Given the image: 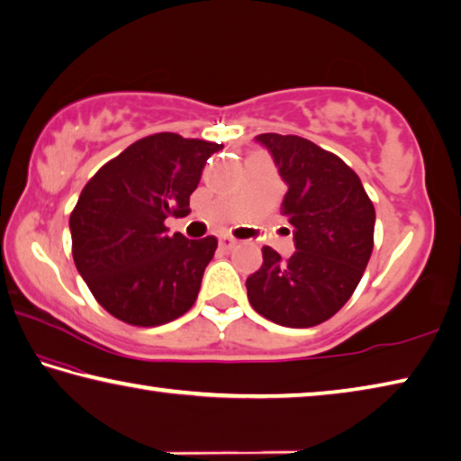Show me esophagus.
Here are the masks:
<instances>
[{
    "label": "esophagus",
    "mask_w": 461,
    "mask_h": 461,
    "mask_svg": "<svg viewBox=\"0 0 461 461\" xmlns=\"http://www.w3.org/2000/svg\"><path fill=\"white\" fill-rule=\"evenodd\" d=\"M235 245H237V239H232L230 235H222L221 237V247L222 249H232Z\"/></svg>",
    "instance_id": "1"
}]
</instances>
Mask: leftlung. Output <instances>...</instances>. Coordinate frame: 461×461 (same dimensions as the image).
Listing matches in <instances>:
<instances>
[{"instance_id": "1", "label": "left lung", "mask_w": 461, "mask_h": 461, "mask_svg": "<svg viewBox=\"0 0 461 461\" xmlns=\"http://www.w3.org/2000/svg\"><path fill=\"white\" fill-rule=\"evenodd\" d=\"M287 184L281 210L297 251L281 259L263 247V265L247 279V295L263 318L312 328L334 316L360 284L375 245V206L344 161L297 135L261 133Z\"/></svg>"}]
</instances>
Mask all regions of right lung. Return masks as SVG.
<instances>
[{
	"label": "right lung",
	"mask_w": 461,
	"mask_h": 461,
	"mask_svg": "<svg viewBox=\"0 0 461 461\" xmlns=\"http://www.w3.org/2000/svg\"><path fill=\"white\" fill-rule=\"evenodd\" d=\"M222 145L156 133L107 161L80 192L70 214L72 257L111 316L161 326L196 302L218 240L167 235V216L190 212V194Z\"/></svg>",
	"instance_id": "add662e5"
}]
</instances>
